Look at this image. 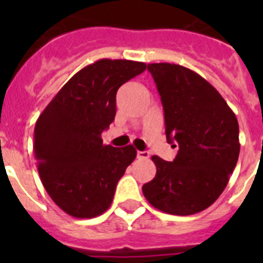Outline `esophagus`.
Returning a JSON list of instances; mask_svg holds the SVG:
<instances>
[{
  "label": "esophagus",
  "mask_w": 263,
  "mask_h": 263,
  "mask_svg": "<svg viewBox=\"0 0 263 263\" xmlns=\"http://www.w3.org/2000/svg\"><path fill=\"white\" fill-rule=\"evenodd\" d=\"M148 155L150 154L147 152H137V158L138 159H147Z\"/></svg>",
  "instance_id": "1"
}]
</instances>
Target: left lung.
Listing matches in <instances>:
<instances>
[{
    "label": "left lung",
    "instance_id": "8db88e82",
    "mask_svg": "<svg viewBox=\"0 0 263 263\" xmlns=\"http://www.w3.org/2000/svg\"><path fill=\"white\" fill-rule=\"evenodd\" d=\"M164 110L166 136L179 152L173 162L153 155L157 174L142 192L154 208L178 216L212 205L238 160V121L222 96L192 69L152 63ZM173 145V146H176Z\"/></svg>",
    "mask_w": 263,
    "mask_h": 263
}]
</instances>
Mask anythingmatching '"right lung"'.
Wrapping results in <instances>:
<instances>
[{
    "instance_id": "1",
    "label": "right lung",
    "mask_w": 263,
    "mask_h": 263,
    "mask_svg": "<svg viewBox=\"0 0 263 263\" xmlns=\"http://www.w3.org/2000/svg\"><path fill=\"white\" fill-rule=\"evenodd\" d=\"M146 63L100 59L76 72L36 120L34 155L42 184L60 210L76 218L105 212L116 185L137 157L133 145H104L121 85Z\"/></svg>"
}]
</instances>
